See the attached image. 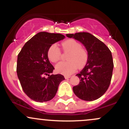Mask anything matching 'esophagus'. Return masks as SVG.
<instances>
[{"instance_id":"obj_1","label":"esophagus","mask_w":129,"mask_h":129,"mask_svg":"<svg viewBox=\"0 0 129 129\" xmlns=\"http://www.w3.org/2000/svg\"><path fill=\"white\" fill-rule=\"evenodd\" d=\"M64 77H65V78H66V79H69V78H70V76H64Z\"/></svg>"}]
</instances>
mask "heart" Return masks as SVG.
Returning <instances> with one entry per match:
<instances>
[{"mask_svg": "<svg viewBox=\"0 0 129 129\" xmlns=\"http://www.w3.org/2000/svg\"><path fill=\"white\" fill-rule=\"evenodd\" d=\"M64 51H70L67 57L68 61L60 62L56 64V71L63 75H70L76 70L77 68H83L88 60V53L86 50L81 48V45L74 39H69L62 43ZM48 57L53 62L60 59V51L56 44L50 47L48 50Z\"/></svg>", "mask_w": 129, "mask_h": 129, "instance_id": "1", "label": "heart"}]
</instances>
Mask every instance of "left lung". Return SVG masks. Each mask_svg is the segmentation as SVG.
I'll return each mask as SVG.
<instances>
[{"label":"left lung","mask_w":129,"mask_h":129,"mask_svg":"<svg viewBox=\"0 0 129 129\" xmlns=\"http://www.w3.org/2000/svg\"><path fill=\"white\" fill-rule=\"evenodd\" d=\"M66 36L82 43L88 53L86 65L76 75L80 82L73 87L74 93L87 101L100 98L107 90L112 79L113 62L110 50L89 33L67 34Z\"/></svg>","instance_id":"1"}]
</instances>
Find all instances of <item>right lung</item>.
<instances>
[{
    "mask_svg": "<svg viewBox=\"0 0 129 129\" xmlns=\"http://www.w3.org/2000/svg\"><path fill=\"white\" fill-rule=\"evenodd\" d=\"M64 38L61 34L39 32L25 44L19 53L17 76L23 91L32 100L43 103L52 100L65 79L60 74L49 75L54 68L47 54L50 46Z\"/></svg>",
    "mask_w": 129,
    "mask_h": 129,
    "instance_id": "add662e5",
    "label": "right lung"
}]
</instances>
